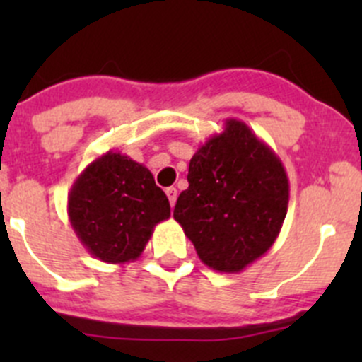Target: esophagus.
<instances>
[{
	"label": "esophagus",
	"instance_id": "1",
	"mask_svg": "<svg viewBox=\"0 0 362 362\" xmlns=\"http://www.w3.org/2000/svg\"><path fill=\"white\" fill-rule=\"evenodd\" d=\"M166 196H168V199H170L171 206H175V203H177V196H178L177 189H175V187H168L166 189Z\"/></svg>",
	"mask_w": 362,
	"mask_h": 362
}]
</instances>
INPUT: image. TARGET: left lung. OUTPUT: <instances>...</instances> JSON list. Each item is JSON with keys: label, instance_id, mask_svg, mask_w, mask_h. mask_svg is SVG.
<instances>
[{"label": "left lung", "instance_id": "left-lung-1", "mask_svg": "<svg viewBox=\"0 0 362 362\" xmlns=\"http://www.w3.org/2000/svg\"><path fill=\"white\" fill-rule=\"evenodd\" d=\"M187 182L173 217L208 268L240 273L272 249L287 215L289 178L245 122L228 119L204 141Z\"/></svg>", "mask_w": 362, "mask_h": 362}]
</instances>
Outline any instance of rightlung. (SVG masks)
I'll return each mask as SVG.
<instances>
[{
    "label": "right lung",
    "instance_id": "add662e5",
    "mask_svg": "<svg viewBox=\"0 0 362 362\" xmlns=\"http://www.w3.org/2000/svg\"><path fill=\"white\" fill-rule=\"evenodd\" d=\"M68 217L90 255L124 264L141 255L170 202L151 171L120 152L94 159L71 185Z\"/></svg>",
    "mask_w": 362,
    "mask_h": 362
}]
</instances>
